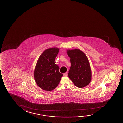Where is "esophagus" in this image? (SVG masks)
<instances>
[{
	"mask_svg": "<svg viewBox=\"0 0 123 123\" xmlns=\"http://www.w3.org/2000/svg\"><path fill=\"white\" fill-rule=\"evenodd\" d=\"M68 75V72H66V73H65L64 74V75L63 76H64V77H66Z\"/></svg>",
	"mask_w": 123,
	"mask_h": 123,
	"instance_id": "obj_1",
	"label": "esophagus"
}]
</instances>
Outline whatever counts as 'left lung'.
<instances>
[{
	"label": "left lung",
	"instance_id": "8db88e82",
	"mask_svg": "<svg viewBox=\"0 0 123 123\" xmlns=\"http://www.w3.org/2000/svg\"><path fill=\"white\" fill-rule=\"evenodd\" d=\"M67 53L70 58L71 67L68 76L75 86L83 88L90 84L92 72L88 58L80 49H68Z\"/></svg>",
	"mask_w": 123,
	"mask_h": 123
}]
</instances>
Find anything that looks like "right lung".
Masks as SVG:
<instances>
[{"mask_svg": "<svg viewBox=\"0 0 123 123\" xmlns=\"http://www.w3.org/2000/svg\"><path fill=\"white\" fill-rule=\"evenodd\" d=\"M59 48H48L39 57L34 71V78L37 85L42 90L50 91L57 87L62 77L59 68L54 61Z\"/></svg>", "mask_w": 123, "mask_h": 123, "instance_id": "1", "label": "right lung"}]
</instances>
